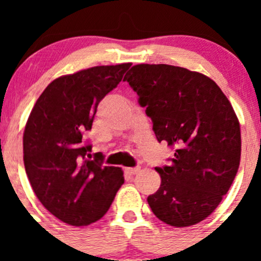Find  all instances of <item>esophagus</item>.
Here are the masks:
<instances>
[{
	"label": "esophagus",
	"instance_id": "esophagus-1",
	"mask_svg": "<svg viewBox=\"0 0 261 261\" xmlns=\"http://www.w3.org/2000/svg\"><path fill=\"white\" fill-rule=\"evenodd\" d=\"M139 172H140V168H138V167H136V168H126V169H125V173L127 175H135L136 173H139Z\"/></svg>",
	"mask_w": 261,
	"mask_h": 261
}]
</instances>
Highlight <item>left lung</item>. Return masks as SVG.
Instances as JSON below:
<instances>
[{"instance_id":"left-lung-1","label":"left lung","mask_w":261,"mask_h":261,"mask_svg":"<svg viewBox=\"0 0 261 261\" xmlns=\"http://www.w3.org/2000/svg\"><path fill=\"white\" fill-rule=\"evenodd\" d=\"M123 81L146 107L158 141L175 147L169 167L155 168L162 184L147 197L150 208L174 227L201 222L240 165V123L230 101L211 78L174 65H134Z\"/></svg>"}]
</instances>
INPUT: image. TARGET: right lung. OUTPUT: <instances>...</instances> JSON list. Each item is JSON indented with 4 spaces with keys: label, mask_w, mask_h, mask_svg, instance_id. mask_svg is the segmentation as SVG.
<instances>
[{
    "label": "right lung",
    "mask_w": 261,
    "mask_h": 261,
    "mask_svg": "<svg viewBox=\"0 0 261 261\" xmlns=\"http://www.w3.org/2000/svg\"><path fill=\"white\" fill-rule=\"evenodd\" d=\"M131 63L99 65L57 78L31 110L23 131V164L36 197L63 222L86 226L103 217L122 186L118 167H102L83 140L97 106Z\"/></svg>",
    "instance_id": "1"
}]
</instances>
